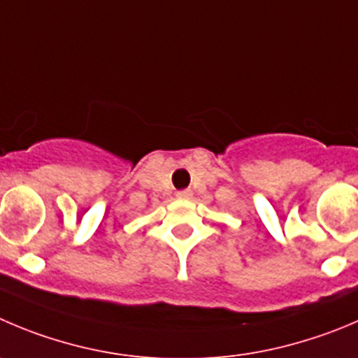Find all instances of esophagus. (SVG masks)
<instances>
[{
    "label": "esophagus",
    "mask_w": 358,
    "mask_h": 358,
    "mask_svg": "<svg viewBox=\"0 0 358 358\" xmlns=\"http://www.w3.org/2000/svg\"><path fill=\"white\" fill-rule=\"evenodd\" d=\"M177 199H192V192H189V189H182V192H177Z\"/></svg>",
    "instance_id": "34e87169"
}]
</instances>
